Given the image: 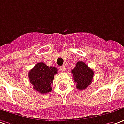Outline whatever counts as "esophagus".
<instances>
[{
	"label": "esophagus",
	"mask_w": 124,
	"mask_h": 124,
	"mask_svg": "<svg viewBox=\"0 0 124 124\" xmlns=\"http://www.w3.org/2000/svg\"><path fill=\"white\" fill-rule=\"evenodd\" d=\"M60 70L64 72V71H66V66H65L64 65H63V66H60Z\"/></svg>",
	"instance_id": "obj_1"
}]
</instances>
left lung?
Here are the masks:
<instances>
[{
	"instance_id": "obj_1",
	"label": "left lung",
	"mask_w": 124,
	"mask_h": 124,
	"mask_svg": "<svg viewBox=\"0 0 124 124\" xmlns=\"http://www.w3.org/2000/svg\"><path fill=\"white\" fill-rule=\"evenodd\" d=\"M73 79L78 90H85L92 83L94 72L84 62L79 61L72 70Z\"/></svg>"
}]
</instances>
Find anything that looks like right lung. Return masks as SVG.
Masks as SVG:
<instances>
[{
  "label": "right lung",
  "instance_id": "right-lung-1",
  "mask_svg": "<svg viewBox=\"0 0 124 124\" xmlns=\"http://www.w3.org/2000/svg\"><path fill=\"white\" fill-rule=\"evenodd\" d=\"M58 74V69L54 66H47L44 62H39L28 73L30 83L35 91L45 94L52 91L54 75Z\"/></svg>",
  "mask_w": 124,
  "mask_h": 124
}]
</instances>
